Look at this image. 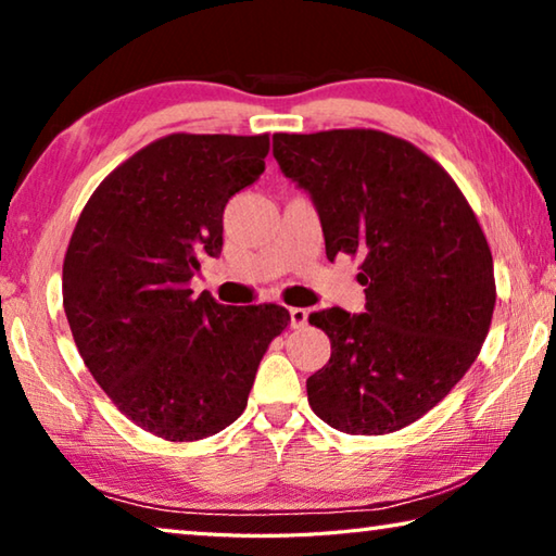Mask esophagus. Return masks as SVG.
<instances>
[{"label":"esophagus","mask_w":556,"mask_h":556,"mask_svg":"<svg viewBox=\"0 0 556 556\" xmlns=\"http://www.w3.org/2000/svg\"><path fill=\"white\" fill-rule=\"evenodd\" d=\"M306 318H308V312L306 308H289V326L291 328H304L306 326Z\"/></svg>","instance_id":"1"}]
</instances>
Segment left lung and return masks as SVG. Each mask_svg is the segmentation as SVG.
<instances>
[{"label": "left lung", "mask_w": 556, "mask_h": 556, "mask_svg": "<svg viewBox=\"0 0 556 556\" xmlns=\"http://www.w3.org/2000/svg\"><path fill=\"white\" fill-rule=\"evenodd\" d=\"M271 154L312 199L326 257H363L365 314L308 316L331 338V361L306 380L308 404L345 434L412 425L464 378L491 328L481 225L434 159L384 131L275 135Z\"/></svg>", "instance_id": "8db88e82"}]
</instances>
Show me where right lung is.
Segmentation results:
<instances>
[{"label":"right lung","mask_w":556,"mask_h":556,"mask_svg":"<svg viewBox=\"0 0 556 556\" xmlns=\"http://www.w3.org/2000/svg\"><path fill=\"white\" fill-rule=\"evenodd\" d=\"M267 152V135H168L117 166L75 225L63 262L75 345L149 434L199 441L230 427L289 324L285 306H225L191 289L201 262L220 257L225 205Z\"/></svg>","instance_id":"right-lung-1"}]
</instances>
